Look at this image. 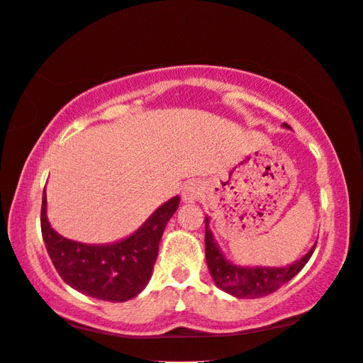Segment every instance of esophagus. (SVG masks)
I'll list each match as a JSON object with an SVG mask.
<instances>
[{"instance_id": "obj_1", "label": "esophagus", "mask_w": 363, "mask_h": 363, "mask_svg": "<svg viewBox=\"0 0 363 363\" xmlns=\"http://www.w3.org/2000/svg\"><path fill=\"white\" fill-rule=\"evenodd\" d=\"M203 185L199 182H188L182 191V198L185 203H194L203 196Z\"/></svg>"}]
</instances>
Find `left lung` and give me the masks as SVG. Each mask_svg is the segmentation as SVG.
<instances>
[{"label":"left lung","instance_id":"1","mask_svg":"<svg viewBox=\"0 0 363 363\" xmlns=\"http://www.w3.org/2000/svg\"><path fill=\"white\" fill-rule=\"evenodd\" d=\"M288 127L286 123H283ZM317 246V245H315ZM313 246L304 257L286 267H240L228 262L218 249L209 230V218L206 217V260L217 288L240 299L264 298L275 293L284 283L298 275L312 257Z\"/></svg>","mask_w":363,"mask_h":363}]
</instances>
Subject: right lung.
I'll return each mask as SVG.
<instances>
[{"label": "right lung", "instance_id": "right-lung-1", "mask_svg": "<svg viewBox=\"0 0 363 363\" xmlns=\"http://www.w3.org/2000/svg\"><path fill=\"white\" fill-rule=\"evenodd\" d=\"M178 204V196L169 199L125 240L112 245H83L51 228L43 191L41 235L52 265L69 286L101 301L125 302L151 280L159 241Z\"/></svg>", "mask_w": 363, "mask_h": 363}]
</instances>
